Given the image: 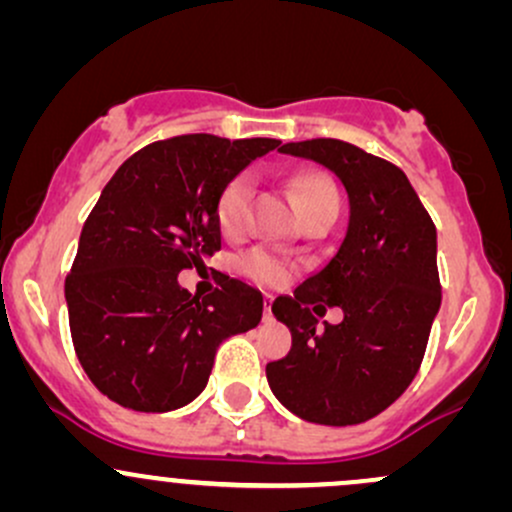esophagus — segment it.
I'll return each mask as SVG.
<instances>
[{
  "label": "esophagus",
  "mask_w": 512,
  "mask_h": 512,
  "mask_svg": "<svg viewBox=\"0 0 512 512\" xmlns=\"http://www.w3.org/2000/svg\"><path fill=\"white\" fill-rule=\"evenodd\" d=\"M272 296H269V294H265V318L269 320V318H272Z\"/></svg>",
  "instance_id": "esophagus-1"
}]
</instances>
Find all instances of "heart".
<instances>
[{
	"label": "heart",
	"mask_w": 512,
	"mask_h": 512,
	"mask_svg": "<svg viewBox=\"0 0 512 512\" xmlns=\"http://www.w3.org/2000/svg\"><path fill=\"white\" fill-rule=\"evenodd\" d=\"M250 199H252V177L247 172L238 174L223 187L216 201V221L226 235H240L250 218ZM323 199H338L333 182L323 174H301L294 182V204L296 211L303 206L316 204ZM238 269L250 279L262 284H282L289 277V265L279 255L269 250H250L238 260Z\"/></svg>",
	"instance_id": "heart-1"
}]
</instances>
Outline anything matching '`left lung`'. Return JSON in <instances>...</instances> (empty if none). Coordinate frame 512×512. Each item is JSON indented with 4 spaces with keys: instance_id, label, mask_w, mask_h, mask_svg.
Returning a JSON list of instances; mask_svg holds the SVG:
<instances>
[{
    "instance_id": "obj_1",
    "label": "left lung",
    "mask_w": 512,
    "mask_h": 512,
    "mask_svg": "<svg viewBox=\"0 0 512 512\" xmlns=\"http://www.w3.org/2000/svg\"><path fill=\"white\" fill-rule=\"evenodd\" d=\"M279 153L328 167L350 218L335 255L272 303L291 330V352L267 364L269 389L308 423H364L408 389L423 362L442 299L437 230L406 174L357 145L313 138ZM325 305H340L346 318L320 331Z\"/></svg>"
}]
</instances>
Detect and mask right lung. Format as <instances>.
<instances>
[{"mask_svg": "<svg viewBox=\"0 0 512 512\" xmlns=\"http://www.w3.org/2000/svg\"><path fill=\"white\" fill-rule=\"evenodd\" d=\"M282 140L192 133L128 157L84 221L65 301L77 359L123 408L167 413L209 381L218 345L262 320V294L226 277L216 294L177 282L221 250L218 194Z\"/></svg>", "mask_w": 512, "mask_h": 512, "instance_id": "add662e5", "label": "right lung"}]
</instances>
